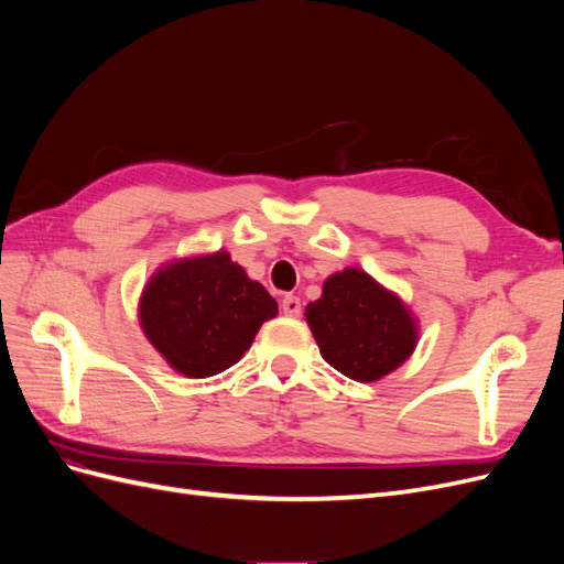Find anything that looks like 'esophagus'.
<instances>
[{
  "label": "esophagus",
  "mask_w": 564,
  "mask_h": 564,
  "mask_svg": "<svg viewBox=\"0 0 564 564\" xmlns=\"http://www.w3.org/2000/svg\"><path fill=\"white\" fill-rule=\"evenodd\" d=\"M281 308H283L285 316H300L302 314V302L295 295H285L281 300Z\"/></svg>",
  "instance_id": "34e87169"
}]
</instances>
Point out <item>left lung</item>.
<instances>
[{"mask_svg": "<svg viewBox=\"0 0 564 564\" xmlns=\"http://www.w3.org/2000/svg\"><path fill=\"white\" fill-rule=\"evenodd\" d=\"M306 323L325 362L356 381L389 375L416 344V325L403 302L360 269L325 281L321 300L306 304Z\"/></svg>", "mask_w": 564, "mask_h": 564, "instance_id": "8db88e82", "label": "left lung"}]
</instances>
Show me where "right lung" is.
Wrapping results in <instances>:
<instances>
[{
  "label": "right lung",
  "mask_w": 564,
  "mask_h": 564,
  "mask_svg": "<svg viewBox=\"0 0 564 564\" xmlns=\"http://www.w3.org/2000/svg\"><path fill=\"white\" fill-rule=\"evenodd\" d=\"M276 314V300L223 250L161 269L140 300L144 335L177 372L196 379L239 362Z\"/></svg>",
  "instance_id": "right-lung-1"
}]
</instances>
